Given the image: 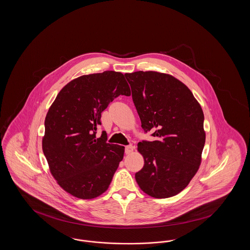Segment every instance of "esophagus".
Here are the masks:
<instances>
[{
  "label": "esophagus",
  "instance_id": "1",
  "mask_svg": "<svg viewBox=\"0 0 250 250\" xmlns=\"http://www.w3.org/2000/svg\"><path fill=\"white\" fill-rule=\"evenodd\" d=\"M134 146L133 145H127V146H125V154L126 155H129L131 154L132 152H133V150H134Z\"/></svg>",
  "mask_w": 250,
  "mask_h": 250
}]
</instances>
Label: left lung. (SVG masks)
<instances>
[{"label":"left lung","instance_id":"left-lung-1","mask_svg":"<svg viewBox=\"0 0 250 250\" xmlns=\"http://www.w3.org/2000/svg\"><path fill=\"white\" fill-rule=\"evenodd\" d=\"M145 133L138 151L144 166L135 174L141 189L165 199L187 188L199 169L205 143L204 115L190 90L174 77L155 71L125 74Z\"/></svg>","mask_w":250,"mask_h":250}]
</instances>
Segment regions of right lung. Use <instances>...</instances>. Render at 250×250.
Masks as SVG:
<instances>
[{
  "label": "right lung",
  "mask_w": 250,
  "mask_h": 250,
  "mask_svg": "<svg viewBox=\"0 0 250 250\" xmlns=\"http://www.w3.org/2000/svg\"><path fill=\"white\" fill-rule=\"evenodd\" d=\"M125 76L115 71L84 75L66 84L45 119L42 148L60 187L79 199H94L108 188L125 147L96 138L101 113L120 95H130Z\"/></svg>",
  "instance_id": "add662e5"
}]
</instances>
